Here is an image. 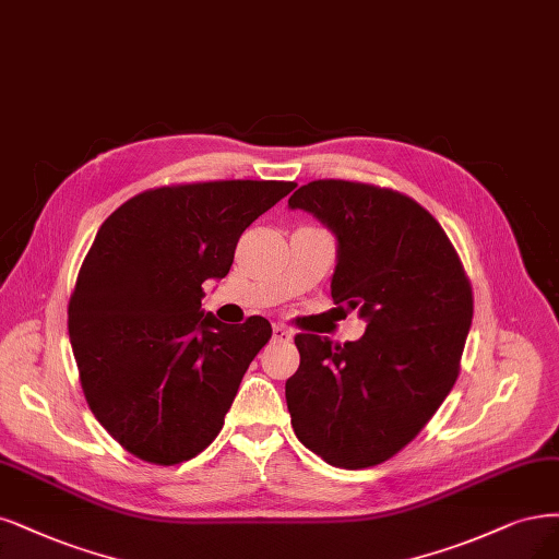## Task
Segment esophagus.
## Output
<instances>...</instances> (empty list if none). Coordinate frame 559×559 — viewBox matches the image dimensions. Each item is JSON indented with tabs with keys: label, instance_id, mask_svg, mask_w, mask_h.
<instances>
[{
	"label": "esophagus",
	"instance_id": "34e87169",
	"mask_svg": "<svg viewBox=\"0 0 559 559\" xmlns=\"http://www.w3.org/2000/svg\"><path fill=\"white\" fill-rule=\"evenodd\" d=\"M292 331L286 329V325H282V323H277V325H273V340H277V342H288L292 340Z\"/></svg>",
	"mask_w": 559,
	"mask_h": 559
}]
</instances>
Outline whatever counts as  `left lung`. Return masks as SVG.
<instances>
[{
	"label": "left lung",
	"mask_w": 559,
	"mask_h": 559,
	"mask_svg": "<svg viewBox=\"0 0 559 559\" xmlns=\"http://www.w3.org/2000/svg\"><path fill=\"white\" fill-rule=\"evenodd\" d=\"M337 238L335 305L358 310L356 342L300 333L286 407L302 444L325 463L362 469L402 451L451 393L474 298L444 228L400 191L314 180L288 199Z\"/></svg>",
	"instance_id": "left-lung-1"
}]
</instances>
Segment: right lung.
Returning a JSON list of instances; mask_svg holds the SVG:
<instances>
[{
  "mask_svg": "<svg viewBox=\"0 0 559 559\" xmlns=\"http://www.w3.org/2000/svg\"><path fill=\"white\" fill-rule=\"evenodd\" d=\"M296 182L215 180L147 189L102 224L69 300V340L96 420L129 453L178 465L213 444L263 317L222 323L201 310L242 230Z\"/></svg>",
  "mask_w": 559,
  "mask_h": 559,
  "instance_id": "right-lung-1",
  "label": "right lung"
}]
</instances>
